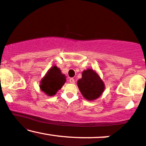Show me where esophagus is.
Returning a JSON list of instances; mask_svg holds the SVG:
<instances>
[{"label": "esophagus", "mask_w": 146, "mask_h": 146, "mask_svg": "<svg viewBox=\"0 0 146 146\" xmlns=\"http://www.w3.org/2000/svg\"><path fill=\"white\" fill-rule=\"evenodd\" d=\"M69 82L71 84H75V80L73 78L69 79Z\"/></svg>", "instance_id": "34e87169"}]
</instances>
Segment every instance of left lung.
I'll list each match as a JSON object with an SVG mask.
<instances>
[{
	"mask_svg": "<svg viewBox=\"0 0 146 146\" xmlns=\"http://www.w3.org/2000/svg\"><path fill=\"white\" fill-rule=\"evenodd\" d=\"M78 86L84 98L89 101L98 99L105 88L99 75L90 68L82 72V78L78 81Z\"/></svg>",
	"mask_w": 146,
	"mask_h": 146,
	"instance_id": "8db88e82",
	"label": "left lung"
}]
</instances>
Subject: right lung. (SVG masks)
Listing matches in <instances>:
<instances>
[{
	"label": "right lung",
	"mask_w": 146,
	"mask_h": 146,
	"mask_svg": "<svg viewBox=\"0 0 146 146\" xmlns=\"http://www.w3.org/2000/svg\"><path fill=\"white\" fill-rule=\"evenodd\" d=\"M65 82L66 76L55 65L48 70L45 76L42 79L40 88L48 96H53L56 94Z\"/></svg>",
	"instance_id": "add662e5"
}]
</instances>
